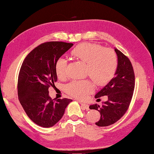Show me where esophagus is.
Wrapping results in <instances>:
<instances>
[{
    "label": "esophagus",
    "mask_w": 154,
    "mask_h": 154,
    "mask_svg": "<svg viewBox=\"0 0 154 154\" xmlns=\"http://www.w3.org/2000/svg\"><path fill=\"white\" fill-rule=\"evenodd\" d=\"M79 102H80V103L81 104V105H82V108L83 109H86V110H88L89 109V107H88V104H87V103H83V102H80V101H78Z\"/></svg>",
    "instance_id": "1"
}]
</instances>
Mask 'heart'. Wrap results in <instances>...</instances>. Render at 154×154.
Wrapping results in <instances>:
<instances>
[{
	"label": "heart",
	"mask_w": 154,
	"mask_h": 154,
	"mask_svg": "<svg viewBox=\"0 0 154 154\" xmlns=\"http://www.w3.org/2000/svg\"><path fill=\"white\" fill-rule=\"evenodd\" d=\"M72 54L87 63V73L99 85L110 80L117 69V55L110 48H103L100 45L85 43L74 49ZM68 64V60L63 57L58 60L55 69L59 78L66 76ZM94 89V85L89 80L72 81L66 86L68 94L78 98H83Z\"/></svg>",
	"instance_id": "1"
}]
</instances>
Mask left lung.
Masks as SVG:
<instances>
[{
  "label": "left lung",
  "instance_id": "obj_1",
  "mask_svg": "<svg viewBox=\"0 0 154 154\" xmlns=\"http://www.w3.org/2000/svg\"><path fill=\"white\" fill-rule=\"evenodd\" d=\"M118 57V66L114 78L95 95V98L106 96L108 100L101 105H90V109L100 112L101 117L96 125L107 127L115 123L125 114L131 101L135 85L132 63L120 51L114 48Z\"/></svg>",
  "mask_w": 154,
  "mask_h": 154
}]
</instances>
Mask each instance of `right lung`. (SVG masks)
Here are the masks:
<instances>
[{
	"mask_svg": "<svg viewBox=\"0 0 154 154\" xmlns=\"http://www.w3.org/2000/svg\"><path fill=\"white\" fill-rule=\"evenodd\" d=\"M73 45L62 42H49L38 45L23 62L18 79V96L27 116L36 125L49 128L57 124L72 100L54 99L49 87L57 81L56 63Z\"/></svg>",
	"mask_w": 154,
	"mask_h": 154,
	"instance_id": "add662e5",
	"label": "right lung"
}]
</instances>
